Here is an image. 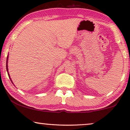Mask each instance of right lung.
<instances>
[{
    "instance_id": "add662e5",
    "label": "right lung",
    "mask_w": 130,
    "mask_h": 130,
    "mask_svg": "<svg viewBox=\"0 0 130 130\" xmlns=\"http://www.w3.org/2000/svg\"><path fill=\"white\" fill-rule=\"evenodd\" d=\"M8 54L7 57V60H6V70H7V74H8V76H9V78H10V80H11V82L12 83V84H13V82H12V81L11 79V78H10V75H9V73H8V65H7V64H8Z\"/></svg>"
}]
</instances>
